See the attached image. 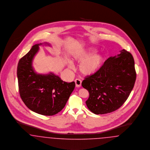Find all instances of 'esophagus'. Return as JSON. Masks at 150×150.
Segmentation results:
<instances>
[{
	"mask_svg": "<svg viewBox=\"0 0 150 150\" xmlns=\"http://www.w3.org/2000/svg\"><path fill=\"white\" fill-rule=\"evenodd\" d=\"M75 83H76V86L77 87H79L81 86V83H82V81L79 79H75Z\"/></svg>",
	"mask_w": 150,
	"mask_h": 150,
	"instance_id": "esophagus-1",
	"label": "esophagus"
}]
</instances>
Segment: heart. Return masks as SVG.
<instances>
[{
  "label": "heart",
  "instance_id": "obj_1",
  "mask_svg": "<svg viewBox=\"0 0 150 150\" xmlns=\"http://www.w3.org/2000/svg\"><path fill=\"white\" fill-rule=\"evenodd\" d=\"M90 52H76L72 55V62H81L79 69L85 76H90L97 72L103 62V57L99 53L92 54L87 57ZM68 66L72 69L74 68V64L72 62H68Z\"/></svg>",
  "mask_w": 150,
  "mask_h": 150
}]
</instances>
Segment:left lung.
Segmentation results:
<instances>
[{
    "label": "left lung",
    "mask_w": 150,
    "mask_h": 150,
    "mask_svg": "<svg viewBox=\"0 0 150 150\" xmlns=\"http://www.w3.org/2000/svg\"><path fill=\"white\" fill-rule=\"evenodd\" d=\"M117 56L108 59L98 71L82 82L88 90L86 101L88 109L95 114L111 112L120 108L130 95L136 79L134 60L125 49Z\"/></svg>",
    "instance_id": "8db88e82"
}]
</instances>
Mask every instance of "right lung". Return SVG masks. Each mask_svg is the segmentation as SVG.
Here are the masks:
<instances>
[{"mask_svg": "<svg viewBox=\"0 0 150 150\" xmlns=\"http://www.w3.org/2000/svg\"><path fill=\"white\" fill-rule=\"evenodd\" d=\"M49 45V44L45 43ZM33 46L29 52L20 59L17 78L20 96L26 106L43 115H54L62 110L75 87V82L63 81L52 73L39 74L33 69V60L39 50Z\"/></svg>", "mask_w": 150, "mask_h": 150, "instance_id": "obj_1", "label": "right lung"}]
</instances>
